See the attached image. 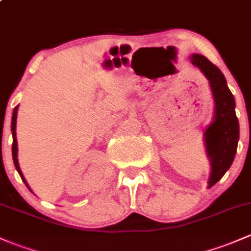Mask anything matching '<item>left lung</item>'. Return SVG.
<instances>
[{"instance_id":"left-lung-1","label":"left lung","mask_w":251,"mask_h":251,"mask_svg":"<svg viewBox=\"0 0 251 251\" xmlns=\"http://www.w3.org/2000/svg\"><path fill=\"white\" fill-rule=\"evenodd\" d=\"M189 60L208 80L214 100L212 122L203 131L204 147L211 163L208 178L211 188L232 165L239 140V123L234 111V98L220 69L200 53H191Z\"/></svg>"}]
</instances>
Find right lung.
Masks as SVG:
<instances>
[{
    "mask_svg": "<svg viewBox=\"0 0 251 251\" xmlns=\"http://www.w3.org/2000/svg\"><path fill=\"white\" fill-rule=\"evenodd\" d=\"M18 107L19 105L14 107V111H13V117H12V135H13V145H12V154H13V161H14V165H15V169H17V171L19 172V175H20L21 179L24 180V183L26 184V187L28 188V184L27 182H26L25 177H24L23 172H21V169L20 166H19V161H18V141H17V117H18ZM31 190V189H29ZM32 191V190H31Z\"/></svg>",
    "mask_w": 251,
    "mask_h": 251,
    "instance_id": "add662e5",
    "label": "right lung"
}]
</instances>
